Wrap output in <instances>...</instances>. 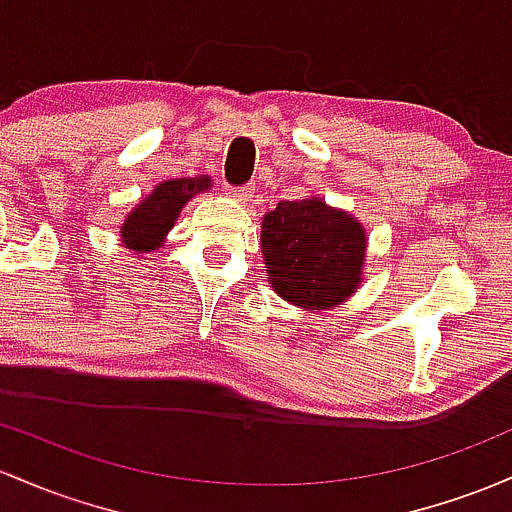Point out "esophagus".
Segmentation results:
<instances>
[{"label":"esophagus","mask_w":512,"mask_h":512,"mask_svg":"<svg viewBox=\"0 0 512 512\" xmlns=\"http://www.w3.org/2000/svg\"><path fill=\"white\" fill-rule=\"evenodd\" d=\"M226 194L235 201H245L252 196V187H226Z\"/></svg>","instance_id":"obj_1"}]
</instances>
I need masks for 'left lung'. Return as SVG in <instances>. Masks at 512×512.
Here are the masks:
<instances>
[{
  "label": "left lung",
  "instance_id": "1",
  "mask_svg": "<svg viewBox=\"0 0 512 512\" xmlns=\"http://www.w3.org/2000/svg\"><path fill=\"white\" fill-rule=\"evenodd\" d=\"M260 247L274 294L303 311H330L359 289L367 230L318 194L282 201L262 216Z\"/></svg>",
  "mask_w": 512,
  "mask_h": 512
}]
</instances>
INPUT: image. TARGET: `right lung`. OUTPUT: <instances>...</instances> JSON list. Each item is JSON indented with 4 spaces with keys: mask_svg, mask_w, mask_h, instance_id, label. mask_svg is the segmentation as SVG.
I'll return each instance as SVG.
<instances>
[{
    "mask_svg": "<svg viewBox=\"0 0 512 512\" xmlns=\"http://www.w3.org/2000/svg\"><path fill=\"white\" fill-rule=\"evenodd\" d=\"M211 177L201 174V177H182V179H167L160 182L148 196L138 201V206L126 216L121 223L119 235L121 243L133 255L143 257L157 250L165 243L167 233L174 228V221L179 218L184 206L194 199L196 194L209 192Z\"/></svg>",
    "mask_w": 512,
    "mask_h": 512,
    "instance_id": "obj_1",
    "label": "right lung"
}]
</instances>
